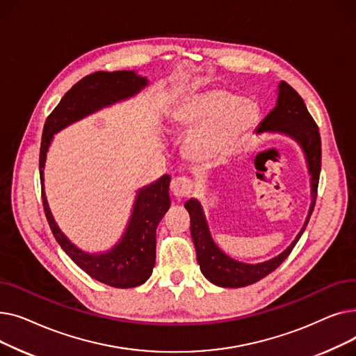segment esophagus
<instances>
[{"instance_id":"obj_1","label":"esophagus","mask_w":356,"mask_h":356,"mask_svg":"<svg viewBox=\"0 0 356 356\" xmlns=\"http://www.w3.org/2000/svg\"><path fill=\"white\" fill-rule=\"evenodd\" d=\"M192 189H193V181L188 177H180V176L173 177L170 183V191L177 199L189 196L192 193Z\"/></svg>"}]
</instances>
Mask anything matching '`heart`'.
<instances>
[{
	"label": "heart",
	"instance_id": "heart-1",
	"mask_svg": "<svg viewBox=\"0 0 356 356\" xmlns=\"http://www.w3.org/2000/svg\"><path fill=\"white\" fill-rule=\"evenodd\" d=\"M173 122L192 134L189 156L208 161L227 154L252 133L259 122V108L229 90L211 89L186 99L173 114Z\"/></svg>",
	"mask_w": 356,
	"mask_h": 356
}]
</instances>
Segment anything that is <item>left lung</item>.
Returning a JSON list of instances; mask_svg holds the SVG:
<instances>
[{
  "label": "left lung",
  "instance_id": "8db88e82",
  "mask_svg": "<svg viewBox=\"0 0 356 356\" xmlns=\"http://www.w3.org/2000/svg\"><path fill=\"white\" fill-rule=\"evenodd\" d=\"M263 133H280L289 136L302 147L309 173L312 176V203L309 215L302 231L297 234L296 239L282 254L264 261V263L245 264L231 258L215 244L200 202L193 197L186 202L184 208L188 209L191 215V234L196 248V258L200 266V271L211 283L219 287H245L259 282L261 278L273 273L290 255L297 241L300 239L316 203L322 164V143L319 128H317L314 120L309 114L302 97L287 82H280L277 105L257 128V134Z\"/></svg>",
  "mask_w": 356,
  "mask_h": 356
}]
</instances>
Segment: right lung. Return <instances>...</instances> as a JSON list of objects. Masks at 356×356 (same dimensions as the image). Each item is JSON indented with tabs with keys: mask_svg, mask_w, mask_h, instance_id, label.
<instances>
[{
	"mask_svg": "<svg viewBox=\"0 0 356 356\" xmlns=\"http://www.w3.org/2000/svg\"><path fill=\"white\" fill-rule=\"evenodd\" d=\"M148 81L133 70L95 72L74 83L47 117L40 145V181L43 208L49 227L62 250L74 264L98 282L117 289L144 284L156 264V229L170 208L168 184L170 176H161L138 191L133 212L121 239L106 252L89 254L79 250L66 238L56 223L44 192V164L53 136L108 105L134 97Z\"/></svg>",
	"mask_w": 356,
	"mask_h": 356,
	"instance_id": "obj_1",
	"label": "right lung"
}]
</instances>
